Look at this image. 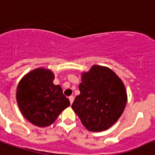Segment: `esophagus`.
<instances>
[{
    "mask_svg": "<svg viewBox=\"0 0 155 155\" xmlns=\"http://www.w3.org/2000/svg\"><path fill=\"white\" fill-rule=\"evenodd\" d=\"M69 102H70V104H73V102H74V97L73 96V95H71V96L69 97Z\"/></svg>",
    "mask_w": 155,
    "mask_h": 155,
    "instance_id": "esophagus-1",
    "label": "esophagus"
}]
</instances>
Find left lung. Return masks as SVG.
<instances>
[{
    "instance_id": "left-lung-1",
    "label": "left lung",
    "mask_w": 155,
    "mask_h": 155,
    "mask_svg": "<svg viewBox=\"0 0 155 155\" xmlns=\"http://www.w3.org/2000/svg\"><path fill=\"white\" fill-rule=\"evenodd\" d=\"M79 91L72 108L90 131L106 130L123 113L127 103L126 91L111 69L94 65L82 74Z\"/></svg>"
}]
</instances>
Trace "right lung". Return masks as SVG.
I'll use <instances>...</instances> for the list:
<instances>
[{"label": "right lung", "mask_w": 155, "mask_h": 155, "mask_svg": "<svg viewBox=\"0 0 155 155\" xmlns=\"http://www.w3.org/2000/svg\"><path fill=\"white\" fill-rule=\"evenodd\" d=\"M54 78L52 72L39 68L26 74L18 86L19 109L24 117L36 126L51 124L70 105L61 86L53 84Z\"/></svg>", "instance_id": "obj_1"}]
</instances>
